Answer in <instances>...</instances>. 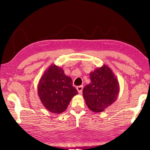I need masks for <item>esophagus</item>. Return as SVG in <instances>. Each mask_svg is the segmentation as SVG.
<instances>
[{"instance_id": "esophagus-1", "label": "esophagus", "mask_w": 150, "mask_h": 150, "mask_svg": "<svg viewBox=\"0 0 150 150\" xmlns=\"http://www.w3.org/2000/svg\"><path fill=\"white\" fill-rule=\"evenodd\" d=\"M82 89H83V86H79L77 87V90L79 92V93H82Z\"/></svg>"}]
</instances>
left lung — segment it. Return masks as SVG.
<instances>
[{
	"label": "left lung",
	"instance_id": "left-lung-1",
	"mask_svg": "<svg viewBox=\"0 0 150 150\" xmlns=\"http://www.w3.org/2000/svg\"><path fill=\"white\" fill-rule=\"evenodd\" d=\"M91 83L83 89L87 106L93 112H101L116 100L119 84L115 74L108 66L103 65L90 73Z\"/></svg>",
	"mask_w": 150,
	"mask_h": 150
}]
</instances>
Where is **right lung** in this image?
Segmentation results:
<instances>
[{"instance_id": "obj_1", "label": "right lung", "mask_w": 150, "mask_h": 150, "mask_svg": "<svg viewBox=\"0 0 150 150\" xmlns=\"http://www.w3.org/2000/svg\"><path fill=\"white\" fill-rule=\"evenodd\" d=\"M72 83V79L64 73L62 68L51 65L38 85V94L46 109L57 114L64 111L72 97L78 93Z\"/></svg>"}]
</instances>
